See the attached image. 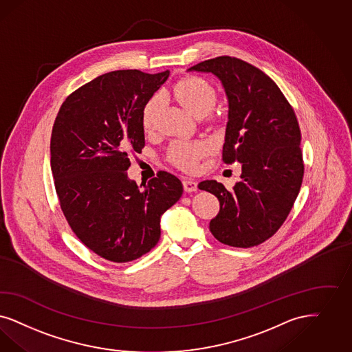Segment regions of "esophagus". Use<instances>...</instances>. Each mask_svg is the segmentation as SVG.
Segmentation results:
<instances>
[{"mask_svg": "<svg viewBox=\"0 0 352 352\" xmlns=\"http://www.w3.org/2000/svg\"><path fill=\"white\" fill-rule=\"evenodd\" d=\"M183 187L186 192H195L197 191V182H195L194 179H183Z\"/></svg>", "mask_w": 352, "mask_h": 352, "instance_id": "1", "label": "esophagus"}]
</instances>
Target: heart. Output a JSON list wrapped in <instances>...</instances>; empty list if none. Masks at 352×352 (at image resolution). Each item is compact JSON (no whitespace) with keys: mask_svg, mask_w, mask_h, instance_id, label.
<instances>
[{"mask_svg":"<svg viewBox=\"0 0 352 352\" xmlns=\"http://www.w3.org/2000/svg\"><path fill=\"white\" fill-rule=\"evenodd\" d=\"M166 95L178 101L184 109L190 111L195 117H204L216 104V92L213 87L204 79L188 76L173 85ZM161 100L160 96L152 97L143 109V126L146 130H151L155 126ZM209 146L203 142H174L169 148L170 161L186 171H194L197 161L208 153Z\"/></svg>","mask_w":352,"mask_h":352,"instance_id":"heart-1","label":"heart"}]
</instances>
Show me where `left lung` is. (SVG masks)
<instances>
[{"instance_id":"8db88e82","label":"left lung","mask_w":352,"mask_h":352,"mask_svg":"<svg viewBox=\"0 0 352 352\" xmlns=\"http://www.w3.org/2000/svg\"><path fill=\"white\" fill-rule=\"evenodd\" d=\"M187 72L212 74L228 98L222 157L239 162L241 181L232 190L217 181L199 183L217 196L213 236L239 248L265 242L290 213L303 181L300 129L295 113L267 74L235 57L200 62Z\"/></svg>"}]
</instances>
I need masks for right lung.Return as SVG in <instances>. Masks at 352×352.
<instances>
[{"label": "right lung", "instance_id": "obj_1", "mask_svg": "<svg viewBox=\"0 0 352 352\" xmlns=\"http://www.w3.org/2000/svg\"><path fill=\"white\" fill-rule=\"evenodd\" d=\"M169 74L100 75L65 100L54 121L50 168L62 212L80 242L113 263L149 252L162 214L183 194L168 171L144 187L127 174L129 153L144 146L143 109Z\"/></svg>", "mask_w": 352, "mask_h": 352}]
</instances>
